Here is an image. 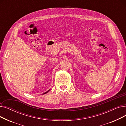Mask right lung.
I'll use <instances>...</instances> for the list:
<instances>
[{"label":"right lung","mask_w":126,"mask_h":126,"mask_svg":"<svg viewBox=\"0 0 126 126\" xmlns=\"http://www.w3.org/2000/svg\"><path fill=\"white\" fill-rule=\"evenodd\" d=\"M49 91V90H48V91H46V92H45V93H44V94H47V92H48V91Z\"/></svg>","instance_id":"add662e5"}]
</instances>
